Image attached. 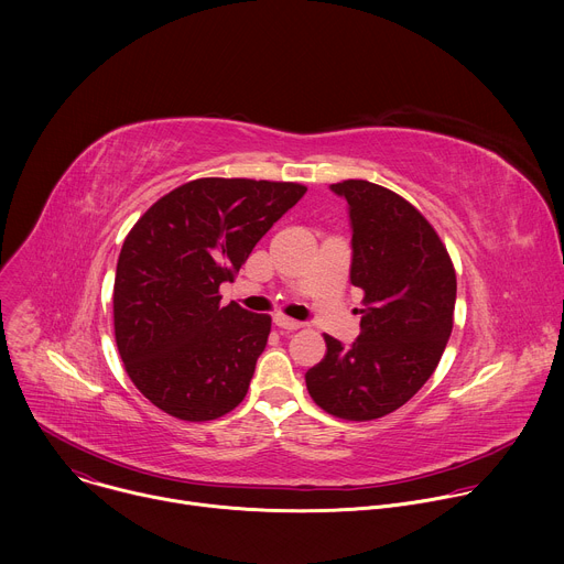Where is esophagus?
Wrapping results in <instances>:
<instances>
[{
  "label": "esophagus",
  "mask_w": 564,
  "mask_h": 564,
  "mask_svg": "<svg viewBox=\"0 0 564 564\" xmlns=\"http://www.w3.org/2000/svg\"><path fill=\"white\" fill-rule=\"evenodd\" d=\"M274 326L281 328V330H285V333H294V330H299L303 324H301V321H294V318H288V316H283V314H276V316H274Z\"/></svg>",
  "instance_id": "34e87169"
}]
</instances>
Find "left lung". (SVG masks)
<instances>
[{
	"label": "left lung",
	"instance_id": "8db88e82",
	"mask_svg": "<svg viewBox=\"0 0 564 564\" xmlns=\"http://www.w3.org/2000/svg\"><path fill=\"white\" fill-rule=\"evenodd\" d=\"M330 189L348 200L361 333L352 346L324 335L328 352L305 372V386L326 413L370 422L404 406L435 372L453 330L455 268L406 198L368 181Z\"/></svg>",
	"mask_w": 564,
	"mask_h": 564
}]
</instances>
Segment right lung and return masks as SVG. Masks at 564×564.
I'll return each instance as SVG.
<instances>
[{
    "label": "right lung",
    "instance_id": "add662e5",
    "mask_svg": "<svg viewBox=\"0 0 564 564\" xmlns=\"http://www.w3.org/2000/svg\"><path fill=\"white\" fill-rule=\"evenodd\" d=\"M307 187L198 178L155 200L127 234L113 283L120 359L153 406L209 422L248 394L272 318L220 305L265 231Z\"/></svg>",
    "mask_w": 564,
    "mask_h": 564
}]
</instances>
